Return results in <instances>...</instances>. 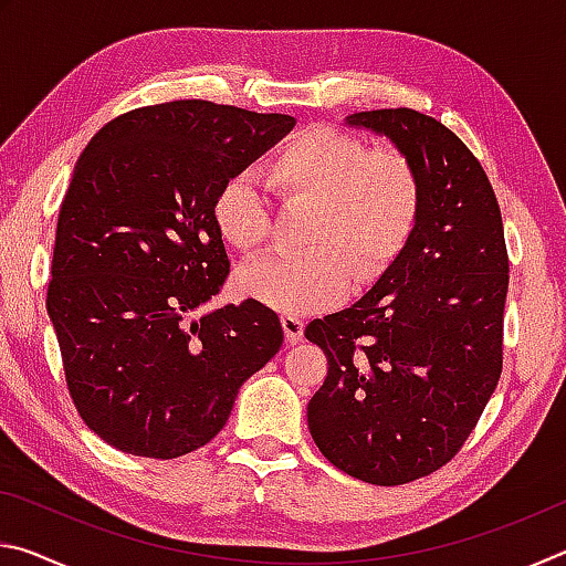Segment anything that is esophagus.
<instances>
[{"label": "esophagus", "instance_id": "obj_1", "mask_svg": "<svg viewBox=\"0 0 566 566\" xmlns=\"http://www.w3.org/2000/svg\"><path fill=\"white\" fill-rule=\"evenodd\" d=\"M282 329L286 344H296L304 334V322L300 317H294V314H282Z\"/></svg>", "mask_w": 566, "mask_h": 566}]
</instances>
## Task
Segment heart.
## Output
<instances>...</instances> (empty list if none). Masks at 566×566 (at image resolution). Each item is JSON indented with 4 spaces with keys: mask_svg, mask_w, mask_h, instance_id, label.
<instances>
[{
    "mask_svg": "<svg viewBox=\"0 0 566 566\" xmlns=\"http://www.w3.org/2000/svg\"><path fill=\"white\" fill-rule=\"evenodd\" d=\"M262 177L284 207H312L302 256H272L239 272V290L276 312H319L342 302L352 282H379L415 234L424 187L405 149L367 147L357 134L314 127L266 159ZM212 217L219 237L254 256L270 242L272 207L252 177L219 187Z\"/></svg>",
    "mask_w": 566,
    "mask_h": 566,
    "instance_id": "heart-1",
    "label": "heart"
}]
</instances>
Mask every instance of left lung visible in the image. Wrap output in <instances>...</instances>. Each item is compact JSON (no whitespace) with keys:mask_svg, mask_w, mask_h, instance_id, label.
<instances>
[{"mask_svg":"<svg viewBox=\"0 0 566 566\" xmlns=\"http://www.w3.org/2000/svg\"><path fill=\"white\" fill-rule=\"evenodd\" d=\"M347 122L415 159L424 202L375 290L304 329L327 354L306 421L334 467L397 486L452 462L500 381L510 256L490 179L452 129L407 107Z\"/></svg>","mask_w":566,"mask_h":566,"instance_id":"8db88e82","label":"left lung"}]
</instances>
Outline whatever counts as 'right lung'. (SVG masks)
Returning a JSON list of instances; mask_svg holds the SVG:
<instances>
[{
	"mask_svg": "<svg viewBox=\"0 0 566 566\" xmlns=\"http://www.w3.org/2000/svg\"><path fill=\"white\" fill-rule=\"evenodd\" d=\"M292 127L290 114L177 99L119 114L76 161L46 312L76 411L119 452L177 459L212 442L280 352L270 306H202L229 274L217 191Z\"/></svg>",
	"mask_w": 566,
	"mask_h": 566,
	"instance_id": "obj_1",
	"label": "right lung"
}]
</instances>
